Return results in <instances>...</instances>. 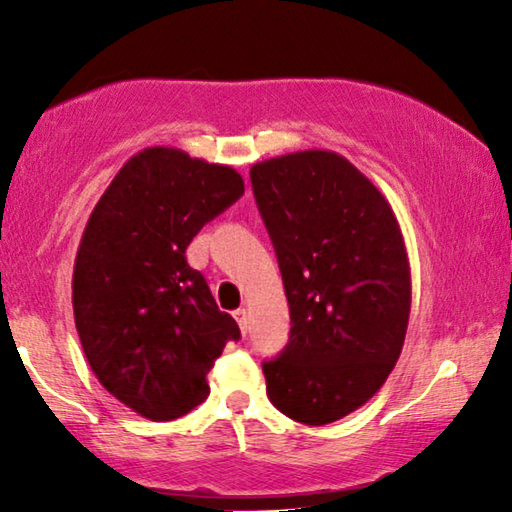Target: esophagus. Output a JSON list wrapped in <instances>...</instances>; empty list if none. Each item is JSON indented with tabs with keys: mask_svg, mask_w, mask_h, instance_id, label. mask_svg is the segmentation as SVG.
Returning <instances> with one entry per match:
<instances>
[{
	"mask_svg": "<svg viewBox=\"0 0 512 512\" xmlns=\"http://www.w3.org/2000/svg\"><path fill=\"white\" fill-rule=\"evenodd\" d=\"M235 321H237V326H240L242 335H247V331H249V317H247V310H244V307H240V310H235Z\"/></svg>",
	"mask_w": 512,
	"mask_h": 512,
	"instance_id": "1",
	"label": "esophagus"
}]
</instances>
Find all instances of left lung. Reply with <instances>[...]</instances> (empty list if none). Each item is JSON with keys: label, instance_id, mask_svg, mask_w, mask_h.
Returning a JSON list of instances; mask_svg holds the SVG:
<instances>
[{"label": "left lung", "instance_id": "left-lung-1", "mask_svg": "<svg viewBox=\"0 0 512 512\" xmlns=\"http://www.w3.org/2000/svg\"><path fill=\"white\" fill-rule=\"evenodd\" d=\"M289 300V345L263 363L272 405L307 426L338 422L387 382L410 317V263L373 181L333 151L249 172Z\"/></svg>", "mask_w": 512, "mask_h": 512}]
</instances>
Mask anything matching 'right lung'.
<instances>
[{
  "mask_svg": "<svg viewBox=\"0 0 512 512\" xmlns=\"http://www.w3.org/2000/svg\"><path fill=\"white\" fill-rule=\"evenodd\" d=\"M242 193L233 167L151 146L118 170L83 230L72 277L83 354L102 387L151 422L205 401L207 373L240 340L186 247Z\"/></svg>",
  "mask_w": 512,
  "mask_h": 512,
  "instance_id": "obj_1",
  "label": "right lung"
}]
</instances>
